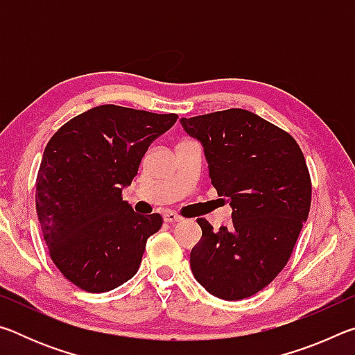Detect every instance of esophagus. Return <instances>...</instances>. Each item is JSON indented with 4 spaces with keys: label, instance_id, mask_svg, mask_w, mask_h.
<instances>
[{
    "label": "esophagus",
    "instance_id": "34e87169",
    "mask_svg": "<svg viewBox=\"0 0 355 355\" xmlns=\"http://www.w3.org/2000/svg\"><path fill=\"white\" fill-rule=\"evenodd\" d=\"M180 220H182V216H178L172 211L164 213V222H167V224H177Z\"/></svg>",
    "mask_w": 355,
    "mask_h": 355
}]
</instances>
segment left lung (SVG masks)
<instances>
[{
	"mask_svg": "<svg viewBox=\"0 0 355 355\" xmlns=\"http://www.w3.org/2000/svg\"><path fill=\"white\" fill-rule=\"evenodd\" d=\"M200 141L211 184L232 207V225L218 232L199 218L191 250L196 280L213 296L239 300L263 290L291 257L309 218L311 182L291 135L245 110L180 119Z\"/></svg>",
	"mask_w": 355,
	"mask_h": 355,
	"instance_id": "1",
	"label": "left lung"
}]
</instances>
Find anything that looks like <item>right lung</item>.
I'll return each instance as SVG.
<instances>
[{
  "mask_svg": "<svg viewBox=\"0 0 355 355\" xmlns=\"http://www.w3.org/2000/svg\"><path fill=\"white\" fill-rule=\"evenodd\" d=\"M177 114L103 105L69 120L48 141L35 209L53 263L71 284L105 293L139 269L147 239L163 225L122 200L141 159Z\"/></svg>",
  "mask_w": 355,
  "mask_h": 355,
  "instance_id": "add662e5",
  "label": "right lung"
}]
</instances>
